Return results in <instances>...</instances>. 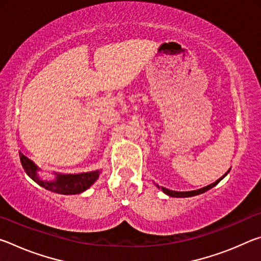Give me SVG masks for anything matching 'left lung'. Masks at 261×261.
Instances as JSON below:
<instances>
[{
    "label": "left lung",
    "instance_id": "left-lung-1",
    "mask_svg": "<svg viewBox=\"0 0 261 261\" xmlns=\"http://www.w3.org/2000/svg\"><path fill=\"white\" fill-rule=\"evenodd\" d=\"M229 173V170L227 171L226 174H224L222 177H220L218 180H215L214 183H212L210 185H207V187H204L201 189H198V190H193V191H184V192H179V191H173V190H168L166 188H160L159 185H156V187L159 189H161L163 192H165L166 194H168L169 197H175V198H187V197H193V196H197V194H200V193H204L206 191H208L210 189H212L213 187H215L216 184H218L221 179H222L224 176H227V174Z\"/></svg>",
    "mask_w": 261,
    "mask_h": 261
}]
</instances>
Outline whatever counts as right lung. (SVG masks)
<instances>
[{"instance_id": "obj_1", "label": "right lung", "mask_w": 261, "mask_h": 261, "mask_svg": "<svg viewBox=\"0 0 261 261\" xmlns=\"http://www.w3.org/2000/svg\"><path fill=\"white\" fill-rule=\"evenodd\" d=\"M19 158L25 173L28 174L35 183H38L40 187L45 188L46 190H49L51 192L60 194H77L84 192L98 179L101 173L100 170H94L90 171V173L82 174H55L56 178L54 180H43L39 177V168L33 161H31L29 158H26L24 154L20 152Z\"/></svg>"}]
</instances>
